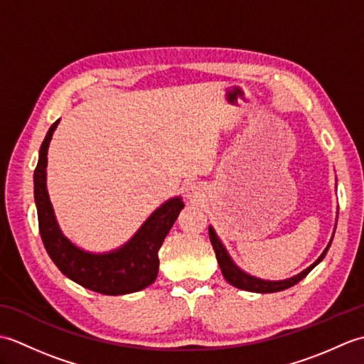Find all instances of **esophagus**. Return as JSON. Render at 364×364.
<instances>
[{
    "mask_svg": "<svg viewBox=\"0 0 364 364\" xmlns=\"http://www.w3.org/2000/svg\"><path fill=\"white\" fill-rule=\"evenodd\" d=\"M186 197L191 200V202L196 203L203 197V189L197 186V184H191V186L186 189Z\"/></svg>",
    "mask_w": 364,
    "mask_h": 364,
    "instance_id": "obj_1",
    "label": "esophagus"
}]
</instances>
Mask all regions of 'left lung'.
I'll return each instance as SVG.
<instances>
[{
	"label": "left lung",
	"instance_id": "1",
	"mask_svg": "<svg viewBox=\"0 0 364 364\" xmlns=\"http://www.w3.org/2000/svg\"><path fill=\"white\" fill-rule=\"evenodd\" d=\"M210 241H211L213 249L215 252V258H218V261H219V266H220V270H222V274H223V278H225V280L230 284H233L235 288L244 289V291H250V292H262V294L288 289V288H291V286L297 284L300 280H304V278L311 272V269L316 264H319V262L322 261V258L326 257L328 249H330V244H331L330 242L327 245V249L323 250V253L318 258V261H316L314 264H311L306 270H304V272H300L299 275L292 277V278H288V280H283V282H266V280H259V278H255L252 275H247L245 272H242V270L239 269L233 261H231L227 250L223 249V245L220 244L219 237L215 236L214 230L211 227H210Z\"/></svg>",
	"mask_w": 364,
	"mask_h": 364
}]
</instances>
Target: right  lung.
<instances>
[{"label": "right lung", "mask_w": 364, "mask_h": 364, "mask_svg": "<svg viewBox=\"0 0 364 364\" xmlns=\"http://www.w3.org/2000/svg\"><path fill=\"white\" fill-rule=\"evenodd\" d=\"M58 123L59 120L54 122L46 133L34 170L38 231L46 252L60 272L90 291L106 296H122L146 288L156 280L158 252L184 203L181 198L168 200L146 219L128 244L115 252L94 255L75 247L60 233L46 192V153Z\"/></svg>", "instance_id": "right-lung-1"}]
</instances>
